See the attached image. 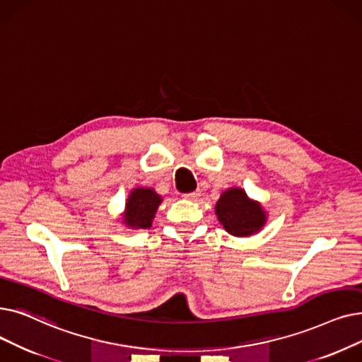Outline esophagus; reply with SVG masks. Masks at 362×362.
<instances>
[{
	"label": "esophagus",
	"mask_w": 362,
	"mask_h": 362,
	"mask_svg": "<svg viewBox=\"0 0 362 362\" xmlns=\"http://www.w3.org/2000/svg\"><path fill=\"white\" fill-rule=\"evenodd\" d=\"M186 199H191V201H198L199 197H201V191H195V192H191V194H185L183 195Z\"/></svg>",
	"instance_id": "1"
}]
</instances>
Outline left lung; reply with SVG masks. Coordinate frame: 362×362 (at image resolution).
<instances>
[{
  "label": "left lung",
  "instance_id": "1",
  "mask_svg": "<svg viewBox=\"0 0 362 362\" xmlns=\"http://www.w3.org/2000/svg\"><path fill=\"white\" fill-rule=\"evenodd\" d=\"M217 220L233 237L259 233L268 222V211L256 199H251L243 187L233 186L223 191L214 207Z\"/></svg>",
  "mask_w": 362,
  "mask_h": 362
}]
</instances>
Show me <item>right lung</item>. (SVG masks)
<instances>
[{
	"instance_id": "right-lung-1",
	"label": "right lung",
	"mask_w": 362,
	"mask_h": 362,
	"mask_svg": "<svg viewBox=\"0 0 362 362\" xmlns=\"http://www.w3.org/2000/svg\"><path fill=\"white\" fill-rule=\"evenodd\" d=\"M163 198L153 187H134L125 199L121 223L130 229H149Z\"/></svg>"
}]
</instances>
